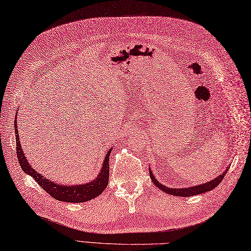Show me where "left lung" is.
<instances>
[{
	"instance_id": "left-lung-1",
	"label": "left lung",
	"mask_w": 251,
	"mask_h": 251,
	"mask_svg": "<svg viewBox=\"0 0 251 251\" xmlns=\"http://www.w3.org/2000/svg\"><path fill=\"white\" fill-rule=\"evenodd\" d=\"M229 166L227 167V169L225 170V172L217 176L216 178H214L213 180L209 181V182H205L202 183V184H199V185H195V186H189V187H183V188H173V187H167L163 185L162 183H160L157 181V179H155V176L152 174L151 169H149V174L151 176V180L152 182L154 183V185L160 188L161 191L167 193L169 195H173V196H179V197H189V196H195V195H199V194H203L206 192H210L212 189L215 188L221 181L224 179V176L226 175V173L228 172Z\"/></svg>"
}]
</instances>
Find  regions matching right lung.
I'll return each mask as SVG.
<instances>
[{"label":"right lung","mask_w":251,"mask_h":251,"mask_svg":"<svg viewBox=\"0 0 251 251\" xmlns=\"http://www.w3.org/2000/svg\"><path fill=\"white\" fill-rule=\"evenodd\" d=\"M18 113V112H17ZM15 132H16V145H17V155L19 160V165L23 169V172L26 175L33 176V179L38 183V184L45 189V191L52 196L54 199L59 201H65V202H85L94 199L101 195L108 184V176H109V155L113 148H109L107 153L104 157V161L102 163V167L100 173L98 174L96 179L93 181L85 183V184H75V185H64L60 183L54 182L50 179H47L46 176L36 172L34 167L27 161L26 156L24 155L22 147L18 135V126H17V115L15 118Z\"/></svg>","instance_id":"add662e5"}]
</instances>
